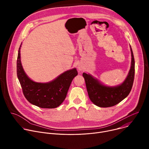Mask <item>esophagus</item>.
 <instances>
[{"label":"esophagus","instance_id":"obj_1","mask_svg":"<svg viewBox=\"0 0 149 149\" xmlns=\"http://www.w3.org/2000/svg\"><path fill=\"white\" fill-rule=\"evenodd\" d=\"M78 70H82V67L80 66V65H79V66L78 67Z\"/></svg>","mask_w":149,"mask_h":149}]
</instances>
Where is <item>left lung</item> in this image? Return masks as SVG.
<instances>
[{
	"instance_id": "1",
	"label": "left lung",
	"mask_w": 149,
	"mask_h": 149,
	"mask_svg": "<svg viewBox=\"0 0 149 149\" xmlns=\"http://www.w3.org/2000/svg\"><path fill=\"white\" fill-rule=\"evenodd\" d=\"M131 52V68L125 81L118 86H104L91 75L83 73L89 98L95 105L100 107H112L128 96L133 87L135 74V62L132 48Z\"/></svg>"
}]
</instances>
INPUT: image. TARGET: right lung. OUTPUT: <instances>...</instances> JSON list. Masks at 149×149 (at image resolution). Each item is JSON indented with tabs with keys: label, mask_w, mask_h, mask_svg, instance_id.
<instances>
[{
	"label": "right lung",
	"mask_w": 149,
	"mask_h": 149,
	"mask_svg": "<svg viewBox=\"0 0 149 149\" xmlns=\"http://www.w3.org/2000/svg\"><path fill=\"white\" fill-rule=\"evenodd\" d=\"M20 47L21 45L17 59V76L25 97L30 103L40 108H56L65 99L72 79L78 75L76 68L65 71L49 82H34L26 75L22 68Z\"/></svg>",
	"instance_id": "right-lung-1"
}]
</instances>
